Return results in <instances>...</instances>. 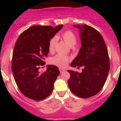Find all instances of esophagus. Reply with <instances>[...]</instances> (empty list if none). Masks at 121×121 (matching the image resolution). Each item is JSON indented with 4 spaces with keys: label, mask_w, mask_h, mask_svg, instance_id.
<instances>
[{
    "label": "esophagus",
    "mask_w": 121,
    "mask_h": 121,
    "mask_svg": "<svg viewBox=\"0 0 121 121\" xmlns=\"http://www.w3.org/2000/svg\"><path fill=\"white\" fill-rule=\"evenodd\" d=\"M59 71H60V73H62L65 72V70H64V69H62V68H59Z\"/></svg>",
    "instance_id": "1"
}]
</instances>
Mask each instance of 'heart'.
<instances>
[{
    "label": "heart",
    "mask_w": 121,
    "mask_h": 121,
    "mask_svg": "<svg viewBox=\"0 0 121 121\" xmlns=\"http://www.w3.org/2000/svg\"><path fill=\"white\" fill-rule=\"evenodd\" d=\"M60 37L64 39L66 43L70 47H73L77 42V38L76 35L71 31H65L60 35ZM57 42V37H54L50 39L48 44V50L50 52H53L55 48V45ZM70 58L69 56L61 54H57L51 57L50 63L54 65L57 66L60 68H64L68 65Z\"/></svg>",
    "instance_id": "1"
}]
</instances>
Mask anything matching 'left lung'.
<instances>
[{"mask_svg":"<svg viewBox=\"0 0 121 121\" xmlns=\"http://www.w3.org/2000/svg\"><path fill=\"white\" fill-rule=\"evenodd\" d=\"M79 29L81 48L71 64L72 67L83 66L82 73L68 70V85L71 92L81 98L95 96L101 90L110 70L107 48L102 35L87 25H74Z\"/></svg>","mask_w":121,"mask_h":121,"instance_id":"left-lung-1","label":"left lung"}]
</instances>
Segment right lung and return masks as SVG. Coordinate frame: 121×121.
<instances>
[{
	"instance_id": "obj_1",
	"label": "right lung",
	"mask_w": 121,
	"mask_h": 121,
	"mask_svg": "<svg viewBox=\"0 0 121 121\" xmlns=\"http://www.w3.org/2000/svg\"><path fill=\"white\" fill-rule=\"evenodd\" d=\"M62 27L63 25L55 27L35 25L18 37L13 53L11 69L18 88L28 98L43 100L53 91L60 74L58 68L49 65L41 73L39 69L45 64L50 39Z\"/></svg>"
}]
</instances>
